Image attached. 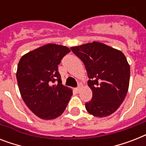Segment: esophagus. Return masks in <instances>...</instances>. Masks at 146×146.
<instances>
[{
  "mask_svg": "<svg viewBox=\"0 0 146 146\" xmlns=\"http://www.w3.org/2000/svg\"><path fill=\"white\" fill-rule=\"evenodd\" d=\"M80 89H81V87L79 86V87H77V88H76V89H75V91L76 92H80Z\"/></svg>",
  "mask_w": 146,
  "mask_h": 146,
  "instance_id": "obj_1",
  "label": "esophagus"
}]
</instances>
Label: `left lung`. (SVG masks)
Returning <instances> with one entry per match:
<instances>
[{"instance_id": "obj_1", "label": "left lung", "mask_w": 146, "mask_h": 146, "mask_svg": "<svg viewBox=\"0 0 146 146\" xmlns=\"http://www.w3.org/2000/svg\"><path fill=\"white\" fill-rule=\"evenodd\" d=\"M83 62L89 78L92 98L86 108L95 117H104L115 112L127 96L130 67L120 50L101 42L70 48Z\"/></svg>"}]
</instances>
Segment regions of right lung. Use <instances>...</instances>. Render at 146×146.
Instances as JSON below:
<instances>
[{"label":"right lung","instance_id":"1","mask_svg":"<svg viewBox=\"0 0 146 146\" xmlns=\"http://www.w3.org/2000/svg\"><path fill=\"white\" fill-rule=\"evenodd\" d=\"M70 51L66 46L48 44L19 60L17 80L22 98L41 119L53 120L61 115L73 95L72 89L62 84L57 66ZM55 81L58 84L53 85Z\"/></svg>","mask_w":146,"mask_h":146}]
</instances>
